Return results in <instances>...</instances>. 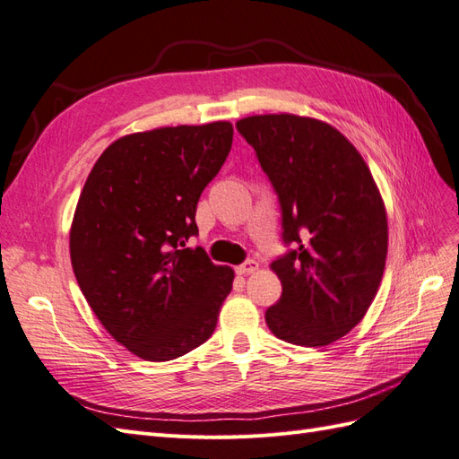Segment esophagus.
<instances>
[{"mask_svg": "<svg viewBox=\"0 0 459 459\" xmlns=\"http://www.w3.org/2000/svg\"><path fill=\"white\" fill-rule=\"evenodd\" d=\"M257 269H260V264L254 262V260H248V262H244L242 265L237 267V273L238 275H250V273H255Z\"/></svg>", "mask_w": 459, "mask_h": 459, "instance_id": "esophagus-1", "label": "esophagus"}]
</instances>
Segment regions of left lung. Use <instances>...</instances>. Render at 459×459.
<instances>
[{"label": "left lung", "instance_id": "obj_1", "mask_svg": "<svg viewBox=\"0 0 459 459\" xmlns=\"http://www.w3.org/2000/svg\"><path fill=\"white\" fill-rule=\"evenodd\" d=\"M283 209L281 299L265 312L275 337L324 347L349 333L378 292L387 215L372 172L333 126L308 116L262 114L237 122Z\"/></svg>", "mask_w": 459, "mask_h": 459}]
</instances>
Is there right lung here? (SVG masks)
Wrapping results in <instances>:
<instances>
[{
    "instance_id": "1",
    "label": "right lung",
    "mask_w": 459,
    "mask_h": 459,
    "mask_svg": "<svg viewBox=\"0 0 459 459\" xmlns=\"http://www.w3.org/2000/svg\"><path fill=\"white\" fill-rule=\"evenodd\" d=\"M232 134L230 122L129 134L87 176L69 230L74 273L104 330L139 359L172 360L215 332L234 272L186 242Z\"/></svg>"
}]
</instances>
